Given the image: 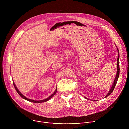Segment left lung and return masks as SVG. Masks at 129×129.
<instances>
[{"mask_svg":"<svg viewBox=\"0 0 129 129\" xmlns=\"http://www.w3.org/2000/svg\"><path fill=\"white\" fill-rule=\"evenodd\" d=\"M117 50H118V59H117V74H116V76L114 82L113 83V84L112 85V86L111 87V88L110 89L109 92H108V93L107 94V95H106V96L105 98L107 97L108 96H109L111 94V93L113 92V90H114V88L116 86V85L117 84L118 78L119 77V75H120V66H119V57H120V54H119V51L118 48H117ZM87 99V98H86Z\"/></svg>","mask_w":129,"mask_h":129,"instance_id":"obj_1","label":"left lung"}]
</instances>
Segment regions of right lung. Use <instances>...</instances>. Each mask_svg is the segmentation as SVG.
I'll return each instance as SVG.
<instances>
[{
	"mask_svg": "<svg viewBox=\"0 0 129 129\" xmlns=\"http://www.w3.org/2000/svg\"><path fill=\"white\" fill-rule=\"evenodd\" d=\"M13 85H14V88H15V90H16V91H17V92L18 93V94L22 98H23V99H25L26 100H27V101H30V102H33V103H42V102H46V101H48L49 99H50L52 97H53V96H54V95H55V94L56 93V92H57V89L56 88V90H55V91L54 92V93L51 95L50 96H49V97H48L47 98H46V99H44V100H39V101H37V100H32V99H29V98H26V97H25L24 95H23L20 92V91L18 90V89L17 88V87H16V86H15V84H14V82H13Z\"/></svg>",
	"mask_w": 129,
	"mask_h": 129,
	"instance_id": "add662e5",
	"label": "right lung"
}]
</instances>
